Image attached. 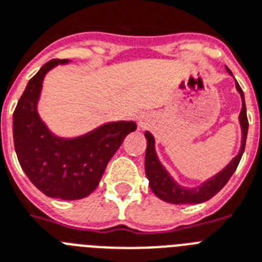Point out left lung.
<instances>
[{"instance_id": "obj_1", "label": "left lung", "mask_w": 262, "mask_h": 262, "mask_svg": "<svg viewBox=\"0 0 262 262\" xmlns=\"http://www.w3.org/2000/svg\"><path fill=\"white\" fill-rule=\"evenodd\" d=\"M227 71L231 72L227 69ZM238 93L241 94L242 98V109L239 113V122L242 127V144L241 149L237 156L230 161V164L227 165L223 171H221L218 175L203 183L202 186L196 188H184L180 187L173 182L171 176L168 175L164 167L160 164V161L157 159L156 152H155V140L150 133L146 132V152H145V173L146 178L149 180L150 190L157 198H160L161 201L172 203V205H193V203H202L208 199H211L215 193L222 190L225 184L229 182L231 175L234 173L237 169L239 160H241L244 150H245L246 144V136H248V117H246V106H245V97H244V91L239 87L238 82L235 83Z\"/></svg>"}]
</instances>
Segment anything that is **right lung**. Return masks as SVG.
Listing matches in <instances>:
<instances>
[{
    "mask_svg": "<svg viewBox=\"0 0 262 262\" xmlns=\"http://www.w3.org/2000/svg\"><path fill=\"white\" fill-rule=\"evenodd\" d=\"M67 60L52 59L28 82L13 113V141L23 171L44 195L75 201L90 195L135 122H112L74 140L51 135L39 118L36 103L42 79Z\"/></svg>",
    "mask_w": 262,
    "mask_h": 262,
    "instance_id": "obj_1",
    "label": "right lung"
}]
</instances>
